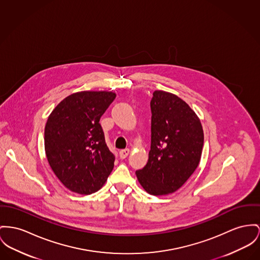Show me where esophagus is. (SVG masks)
Instances as JSON below:
<instances>
[{"instance_id":"34e87169","label":"esophagus","mask_w":260,"mask_h":260,"mask_svg":"<svg viewBox=\"0 0 260 260\" xmlns=\"http://www.w3.org/2000/svg\"><path fill=\"white\" fill-rule=\"evenodd\" d=\"M129 153H130V150H129V149L121 150V151L119 152V156H120V158H125V157H127V156L129 155Z\"/></svg>"}]
</instances>
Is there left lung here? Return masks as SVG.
<instances>
[{"mask_svg": "<svg viewBox=\"0 0 260 260\" xmlns=\"http://www.w3.org/2000/svg\"><path fill=\"white\" fill-rule=\"evenodd\" d=\"M150 104L151 150L136 175L148 193L166 195L181 187L198 167L204 134L195 112L175 94L155 90Z\"/></svg>", "mask_w": 260, "mask_h": 260, "instance_id": "1", "label": "left lung"}]
</instances>
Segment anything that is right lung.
Returning a JSON list of instances; mask_svg holds the SVG:
<instances>
[{
    "instance_id": "obj_1",
    "label": "right lung",
    "mask_w": 260,
    "mask_h": 260,
    "mask_svg": "<svg viewBox=\"0 0 260 260\" xmlns=\"http://www.w3.org/2000/svg\"><path fill=\"white\" fill-rule=\"evenodd\" d=\"M116 94L81 91L63 100L48 117L45 153L53 172L69 190L88 195L99 190L114 167L100 119Z\"/></svg>"
}]
</instances>
